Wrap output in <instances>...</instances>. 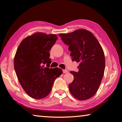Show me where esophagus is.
Instances as JSON below:
<instances>
[{"instance_id": "34e87169", "label": "esophagus", "mask_w": 122, "mask_h": 122, "mask_svg": "<svg viewBox=\"0 0 122 122\" xmlns=\"http://www.w3.org/2000/svg\"><path fill=\"white\" fill-rule=\"evenodd\" d=\"M68 72V71L67 70H66V69H63V73H67Z\"/></svg>"}]
</instances>
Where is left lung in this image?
Wrapping results in <instances>:
<instances>
[{"label":"left lung","mask_w":122,"mask_h":122,"mask_svg":"<svg viewBox=\"0 0 122 122\" xmlns=\"http://www.w3.org/2000/svg\"><path fill=\"white\" fill-rule=\"evenodd\" d=\"M59 36L69 46L72 60L80 62L78 71H71L74 80L69 84L70 92L78 100H88L97 92L104 75L106 61L102 47L93 34L84 29Z\"/></svg>","instance_id":"8db88e82"}]
</instances>
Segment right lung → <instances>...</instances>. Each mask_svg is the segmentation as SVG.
<instances>
[{
	"label": "right lung",
	"mask_w": 122,
	"mask_h": 122,
	"mask_svg": "<svg viewBox=\"0 0 122 122\" xmlns=\"http://www.w3.org/2000/svg\"><path fill=\"white\" fill-rule=\"evenodd\" d=\"M57 39L55 34L35 33L25 38L16 50L14 69L22 88L32 98L39 100L48 96L55 78L62 74L59 68H49V51Z\"/></svg>",
	"instance_id": "1"
}]
</instances>
